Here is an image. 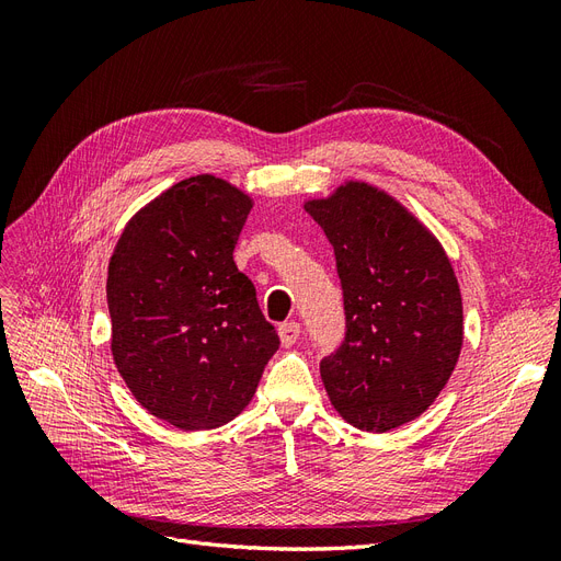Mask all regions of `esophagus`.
<instances>
[{
  "instance_id": "obj_1",
  "label": "esophagus",
  "mask_w": 561,
  "mask_h": 561,
  "mask_svg": "<svg viewBox=\"0 0 561 561\" xmlns=\"http://www.w3.org/2000/svg\"><path fill=\"white\" fill-rule=\"evenodd\" d=\"M299 332H301V328H299V322H295V320H290V322H283V325L278 328V336H280V344L287 348V346H293L297 339H299Z\"/></svg>"
}]
</instances>
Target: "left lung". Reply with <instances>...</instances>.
I'll return each mask as SVG.
<instances>
[{
	"mask_svg": "<svg viewBox=\"0 0 561 561\" xmlns=\"http://www.w3.org/2000/svg\"><path fill=\"white\" fill-rule=\"evenodd\" d=\"M334 248L346 336L320 363L334 410L386 433L421 416L463 346V304L447 252L379 186L351 180L304 203Z\"/></svg>",
	"mask_w": 561,
	"mask_h": 561,
	"instance_id": "8db88e82",
	"label": "left lung"
}]
</instances>
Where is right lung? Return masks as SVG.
<instances>
[{"label": "right lung", "mask_w": 561, "mask_h": 561, "mask_svg": "<svg viewBox=\"0 0 561 561\" xmlns=\"http://www.w3.org/2000/svg\"><path fill=\"white\" fill-rule=\"evenodd\" d=\"M250 208L222 178L182 180L130 217L112 252L114 365L135 400L180 431L239 416L280 344L233 262Z\"/></svg>", "instance_id": "right-lung-1"}]
</instances>
